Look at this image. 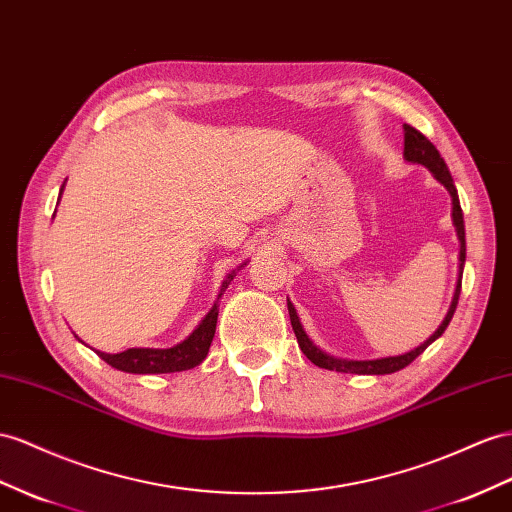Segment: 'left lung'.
<instances>
[{
    "instance_id": "left-lung-1",
    "label": "left lung",
    "mask_w": 512,
    "mask_h": 512,
    "mask_svg": "<svg viewBox=\"0 0 512 512\" xmlns=\"http://www.w3.org/2000/svg\"><path fill=\"white\" fill-rule=\"evenodd\" d=\"M404 160L411 162V164H422L426 166L432 175H435V179L439 183H443V188L450 192L452 196V220H454V227H456V235H458V242H461V255H458V268H461V274H458V283H456V290H454V298H452V305L448 309V316L443 318V322L439 324V329L432 333L426 342L422 346H417L415 350L411 352H404V355H398V357H383V359H372V361H348V359H335L331 355H326V352H322L316 344L311 342L309 335L305 333L303 324H300L298 316H296V309L294 305L287 300V309H290V320H292V329H294V335L298 339V346L300 350L305 352V357L316 363L318 368H324V370H333V372H350V374H393L398 372L402 368H406L411 361H415L422 352L435 342V339H439L443 335V331L448 329V324L454 316L456 311V305H458V294H461V279H463V266H465V222H463V209H461V201H458V192H456V186H454V179L450 175L448 166H445L443 157L439 155L437 147L432 144L422 131H417L415 127L411 125H404Z\"/></svg>"
}]
</instances>
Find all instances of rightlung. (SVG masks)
Here are the masks:
<instances>
[{"label": "right lung", "instance_id": "obj_1", "mask_svg": "<svg viewBox=\"0 0 512 512\" xmlns=\"http://www.w3.org/2000/svg\"><path fill=\"white\" fill-rule=\"evenodd\" d=\"M62 188H60V194H62ZM233 277H235V270L227 274L225 283L220 287L218 298L227 290V285L233 281ZM216 320H218V300L214 303V307L209 309L207 316L201 320V324L196 326V329L183 339L181 344L173 348H127L123 352H116V355H108V352L97 350V355L108 365H112V368L129 372V374H170V372L192 370L207 357V350L212 346V339L216 333Z\"/></svg>", "mask_w": 512, "mask_h": 512}]
</instances>
